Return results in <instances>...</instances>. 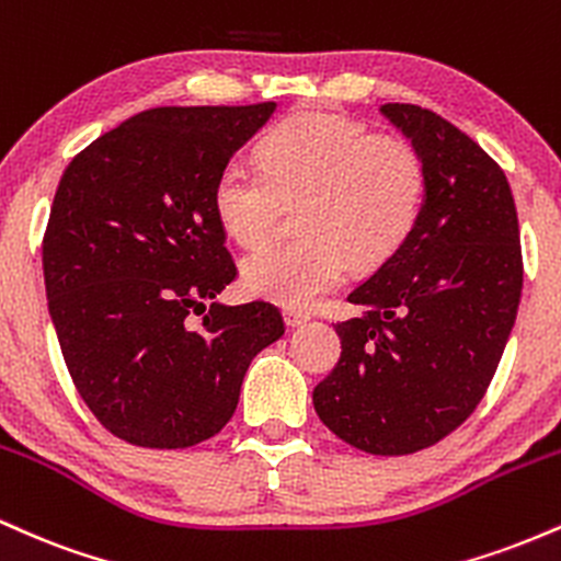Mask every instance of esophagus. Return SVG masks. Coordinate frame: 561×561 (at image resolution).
<instances>
[{"label":"esophagus","instance_id":"34e87169","mask_svg":"<svg viewBox=\"0 0 561 561\" xmlns=\"http://www.w3.org/2000/svg\"><path fill=\"white\" fill-rule=\"evenodd\" d=\"M311 319L306 311H298V308H285V324L287 327H300Z\"/></svg>","mask_w":561,"mask_h":561}]
</instances>
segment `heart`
Returning a JSON list of instances; mask_svg holds the SVG:
<instances>
[{
    "mask_svg": "<svg viewBox=\"0 0 561 561\" xmlns=\"http://www.w3.org/2000/svg\"><path fill=\"white\" fill-rule=\"evenodd\" d=\"M424 192L427 169L411 141L308 111L276 126L259 158L234 156L221 165L214 214L231 240L250 248L266 240L279 195H302V237L250 253L242 287L308 308L343 285L351 263L375 266L396 253L422 214Z\"/></svg>",
    "mask_w": 561,
    "mask_h": 561,
    "instance_id": "obj_1",
    "label": "heart"
}]
</instances>
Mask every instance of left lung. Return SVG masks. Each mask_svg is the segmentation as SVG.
Masks as SVG:
<instances>
[{"label":"left lung","instance_id":"left-lung-1","mask_svg":"<svg viewBox=\"0 0 561 561\" xmlns=\"http://www.w3.org/2000/svg\"><path fill=\"white\" fill-rule=\"evenodd\" d=\"M379 113L420 150L422 214L334 324L343 353L313 390L319 420L377 456L414 454L454 433L495 375L523 293V253L504 171L474 139L420 105Z\"/></svg>","mask_w":561,"mask_h":561}]
</instances>
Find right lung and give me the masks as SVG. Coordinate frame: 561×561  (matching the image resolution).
Returning <instances> with one entry per match:
<instances>
[{"label": "right lung", "instance_id": "right-lung-1", "mask_svg": "<svg viewBox=\"0 0 561 561\" xmlns=\"http://www.w3.org/2000/svg\"><path fill=\"white\" fill-rule=\"evenodd\" d=\"M276 102L152 107L102 134L57 184L42 261L76 390L121 440L190 448L234 414L250 362L285 334L268 302L227 306L221 165Z\"/></svg>", "mask_w": 561, "mask_h": 561}]
</instances>
